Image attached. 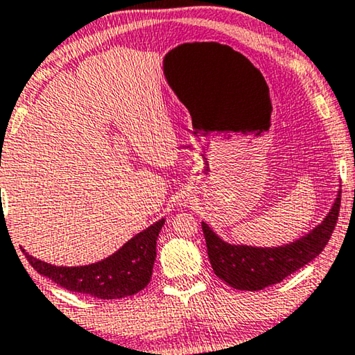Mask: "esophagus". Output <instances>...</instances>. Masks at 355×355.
<instances>
[{
    "mask_svg": "<svg viewBox=\"0 0 355 355\" xmlns=\"http://www.w3.org/2000/svg\"><path fill=\"white\" fill-rule=\"evenodd\" d=\"M184 202H187V201H184Z\"/></svg>",
    "mask_w": 355,
    "mask_h": 355,
    "instance_id": "esophagus-1",
    "label": "esophagus"
}]
</instances>
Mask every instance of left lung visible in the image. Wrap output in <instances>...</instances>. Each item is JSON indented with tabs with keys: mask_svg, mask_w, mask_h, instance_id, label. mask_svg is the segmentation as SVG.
<instances>
[{
	"mask_svg": "<svg viewBox=\"0 0 355 355\" xmlns=\"http://www.w3.org/2000/svg\"><path fill=\"white\" fill-rule=\"evenodd\" d=\"M339 206L341 189L334 199L331 211L327 214L320 225L309 232L306 236L278 248H254L225 243L206 222H202L207 256L214 273L232 288L241 291H259L283 282L288 275L313 261L325 249L336 227Z\"/></svg>",
	"mask_w": 355,
	"mask_h": 355,
	"instance_id": "1",
	"label": "left lung"
}]
</instances>
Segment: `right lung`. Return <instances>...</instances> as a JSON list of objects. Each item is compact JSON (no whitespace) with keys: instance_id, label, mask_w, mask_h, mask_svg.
<instances>
[{"instance_id":"add662e5","label":"right lung","mask_w":355,"mask_h":355,"mask_svg":"<svg viewBox=\"0 0 355 355\" xmlns=\"http://www.w3.org/2000/svg\"><path fill=\"white\" fill-rule=\"evenodd\" d=\"M164 218L153 223L103 261L82 267H56L35 259L24 251L27 261L40 275L73 293L89 294L98 299L133 296L151 282L156 261V241Z\"/></svg>"}]
</instances>
